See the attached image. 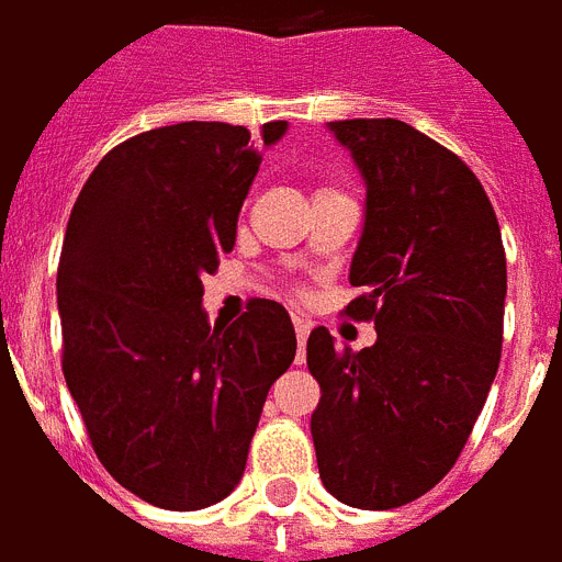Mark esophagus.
Wrapping results in <instances>:
<instances>
[{"mask_svg": "<svg viewBox=\"0 0 562 562\" xmlns=\"http://www.w3.org/2000/svg\"><path fill=\"white\" fill-rule=\"evenodd\" d=\"M293 325H295V339H299V362H302L304 345H307V336H310V327H313V322H310L307 316H293Z\"/></svg>", "mask_w": 562, "mask_h": 562, "instance_id": "obj_1", "label": "esophagus"}]
</instances>
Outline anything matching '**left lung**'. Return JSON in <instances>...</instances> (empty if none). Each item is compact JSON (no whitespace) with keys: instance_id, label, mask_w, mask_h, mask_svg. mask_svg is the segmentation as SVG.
Returning <instances> with one entry per match:
<instances>
[{"instance_id":"left-lung-1","label":"left lung","mask_w":562,"mask_h":562,"mask_svg":"<svg viewBox=\"0 0 562 562\" xmlns=\"http://www.w3.org/2000/svg\"><path fill=\"white\" fill-rule=\"evenodd\" d=\"M366 182V223L345 313L376 342L307 339L322 401L310 417L318 475L362 510L401 508L450 473L502 357L508 269L482 182L447 147L397 119L330 121Z\"/></svg>"}]
</instances>
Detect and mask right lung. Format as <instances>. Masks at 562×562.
I'll use <instances>...</instances> for the list:
<instances>
[{"label":"right lung","instance_id":"1","mask_svg":"<svg viewBox=\"0 0 562 562\" xmlns=\"http://www.w3.org/2000/svg\"><path fill=\"white\" fill-rule=\"evenodd\" d=\"M284 133L269 121L260 142ZM258 165L246 127L147 130L98 161L63 237V376L106 473L156 508L235 491L269 385L295 357L278 302L258 299L228 327L203 310V276L235 246Z\"/></svg>","mask_w":562,"mask_h":562}]
</instances>
